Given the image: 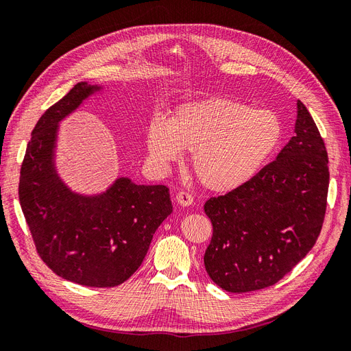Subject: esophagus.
<instances>
[{"label":"esophagus","instance_id":"1","mask_svg":"<svg viewBox=\"0 0 351 351\" xmlns=\"http://www.w3.org/2000/svg\"><path fill=\"white\" fill-rule=\"evenodd\" d=\"M177 202L182 206H189V205H192L193 204V196H192V193H189V192H186V190H180V192L177 193Z\"/></svg>","mask_w":351,"mask_h":351}]
</instances>
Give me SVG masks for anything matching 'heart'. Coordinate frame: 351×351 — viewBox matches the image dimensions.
Instances as JSON below:
<instances>
[{
	"label": "heart",
	"instance_id": "heart-1",
	"mask_svg": "<svg viewBox=\"0 0 351 351\" xmlns=\"http://www.w3.org/2000/svg\"><path fill=\"white\" fill-rule=\"evenodd\" d=\"M282 136V121L274 111L210 98L182 105L169 121L154 117L146 145L158 165L178 161L183 151L192 152L199 183L224 193L249 183L280 149Z\"/></svg>",
	"mask_w": 351,
	"mask_h": 351
}]
</instances>
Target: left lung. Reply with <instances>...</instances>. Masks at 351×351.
<instances>
[{"instance_id": "1", "label": "left lung", "mask_w": 351, "mask_h": 351, "mask_svg": "<svg viewBox=\"0 0 351 351\" xmlns=\"http://www.w3.org/2000/svg\"><path fill=\"white\" fill-rule=\"evenodd\" d=\"M294 136L249 183L210 197L212 239L206 272L230 293L277 284L313 247L322 230L329 186L322 136L302 101Z\"/></svg>"}]
</instances>
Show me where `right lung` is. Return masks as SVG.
<instances>
[{"instance_id": "right-lung-1", "label": "right lung", "mask_w": 351, "mask_h": 351, "mask_svg": "<svg viewBox=\"0 0 351 351\" xmlns=\"http://www.w3.org/2000/svg\"><path fill=\"white\" fill-rule=\"evenodd\" d=\"M93 88L79 83L42 114L20 169L19 199L36 252L47 267L86 287L110 289L141 267L159 224L171 214L167 186H137L129 178L98 197L73 195L52 167L57 124Z\"/></svg>"}]
</instances>
